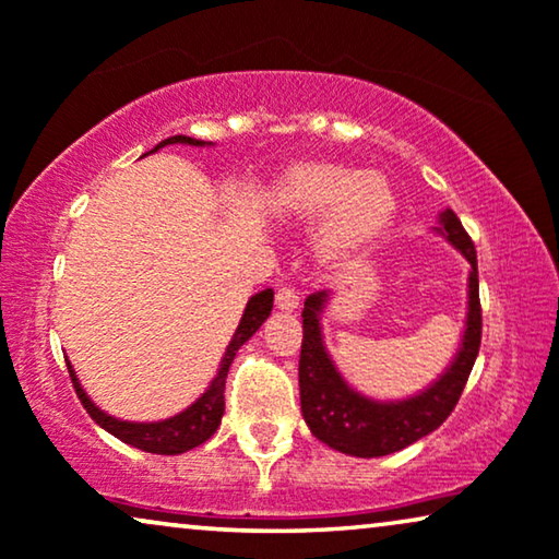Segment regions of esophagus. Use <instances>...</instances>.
Segmentation results:
<instances>
[{
    "instance_id": "obj_1",
    "label": "esophagus",
    "mask_w": 559,
    "mask_h": 559,
    "mask_svg": "<svg viewBox=\"0 0 559 559\" xmlns=\"http://www.w3.org/2000/svg\"><path fill=\"white\" fill-rule=\"evenodd\" d=\"M274 302H277V308H280L282 312H295L297 305H300V297H297L295 289L280 287V289H277V297H274Z\"/></svg>"
}]
</instances>
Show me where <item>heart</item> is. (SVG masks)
Returning <instances> with one entry per match:
<instances>
[{
    "label": "heart",
    "instance_id": "1",
    "mask_svg": "<svg viewBox=\"0 0 559 559\" xmlns=\"http://www.w3.org/2000/svg\"><path fill=\"white\" fill-rule=\"evenodd\" d=\"M285 224H312V251L328 272L361 259L396 218V190L384 173L358 170L341 159H302L280 175L270 198Z\"/></svg>",
    "mask_w": 559,
    "mask_h": 559
}]
</instances>
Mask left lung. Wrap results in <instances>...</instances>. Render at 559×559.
Segmentation results:
<instances>
[{"label": "left lung", "instance_id": "1", "mask_svg": "<svg viewBox=\"0 0 559 559\" xmlns=\"http://www.w3.org/2000/svg\"><path fill=\"white\" fill-rule=\"evenodd\" d=\"M468 262V308L457 350L438 379L404 400H373L348 384L328 354L323 316L331 293H316L302 308L300 350V407L310 432L328 448L354 457H381L412 445L438 430L461 400L480 346L478 259L476 247L457 216L445 209L432 226Z\"/></svg>", "mask_w": 559, "mask_h": 559}]
</instances>
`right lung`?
Masks as SVG:
<instances>
[{
  "mask_svg": "<svg viewBox=\"0 0 559 559\" xmlns=\"http://www.w3.org/2000/svg\"><path fill=\"white\" fill-rule=\"evenodd\" d=\"M167 144H190V147H213V142H203V140H193V136L186 134H175L167 136L157 144L155 150L167 147ZM147 152V155H150ZM272 302H274V293L272 289H262V293L251 295L247 308H243V316L239 320V328H236L234 338L228 341L226 354L221 358L216 377L211 379V384L205 386V392L198 396L193 404H188L186 409L178 412V415L167 417V419H157V423H129V419H119L104 412L102 407H96L91 402V396L86 394V389L81 386L79 373L73 371L71 361L68 364V373H71V381L75 386V394L86 412L91 415V419L98 427H104L106 432H111L114 438H119L127 445L140 448L144 453H155V455H180L188 453L198 445H203L205 440L211 438L213 432L218 430L221 417H224V389H226V373L231 369V361L243 343H247L251 335H254L266 318L272 312Z\"/></svg>",
  "mask_w": 559,
  "mask_h": 559,
  "instance_id": "add662e5",
  "label": "right lung"
}]
</instances>
